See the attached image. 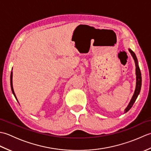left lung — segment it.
I'll return each mask as SVG.
<instances>
[{
	"label": "left lung",
	"mask_w": 151,
	"mask_h": 151,
	"mask_svg": "<svg viewBox=\"0 0 151 151\" xmlns=\"http://www.w3.org/2000/svg\"><path fill=\"white\" fill-rule=\"evenodd\" d=\"M129 52H130L131 55L133 57V58L134 60V62H135L136 63V89L135 91H134V93L132 96V99H131L130 102H129L128 106L126 108V109L124 110V113H126L128 111H129L130 109L132 108L133 106L134 103L135 102L136 99L137 97V96L139 94V92L141 90V87H142V74H141V71L139 69V67L138 65V62H137V59L136 58V56L135 53H134L133 51L131 49H129Z\"/></svg>",
	"instance_id": "8db88e82"
}]
</instances>
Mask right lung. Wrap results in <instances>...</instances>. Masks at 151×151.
Returning <instances> with one entry per match:
<instances>
[{
    "label": "right lung",
    "mask_w": 151,
    "mask_h": 151,
    "mask_svg": "<svg viewBox=\"0 0 151 151\" xmlns=\"http://www.w3.org/2000/svg\"><path fill=\"white\" fill-rule=\"evenodd\" d=\"M13 72L12 71L11 72V75H10V84H11V88H12V93H13V94H14V95L15 96V99H17V97H16V96H15V93H14V88H13V84H12V76H13Z\"/></svg>",
    "instance_id": "right-lung-1"
}]
</instances>
